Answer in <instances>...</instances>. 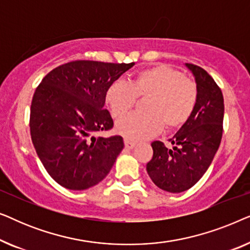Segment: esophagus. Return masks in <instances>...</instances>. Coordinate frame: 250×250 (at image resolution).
I'll return each mask as SVG.
<instances>
[{
	"mask_svg": "<svg viewBox=\"0 0 250 250\" xmlns=\"http://www.w3.org/2000/svg\"><path fill=\"white\" fill-rule=\"evenodd\" d=\"M124 145H125V148L126 149H133L134 148V146H136V143L135 142H132V141H129V140H124Z\"/></svg>",
	"mask_w": 250,
	"mask_h": 250,
	"instance_id": "1",
	"label": "esophagus"
}]
</instances>
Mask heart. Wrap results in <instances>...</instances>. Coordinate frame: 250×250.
Segmentation results:
<instances>
[{"instance_id":"heart-1","label":"heart","mask_w":250,"mask_h":250,"mask_svg":"<svg viewBox=\"0 0 250 250\" xmlns=\"http://www.w3.org/2000/svg\"><path fill=\"white\" fill-rule=\"evenodd\" d=\"M145 97L146 112L131 114L116 125L118 134L129 141L151 138L164 125L175 129L186 124L196 107L198 92L192 81L167 64L139 71L129 83L116 81L105 91V102L116 119L131 110L136 98Z\"/></svg>"}]
</instances>
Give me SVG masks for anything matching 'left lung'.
Listing matches in <instances>:
<instances>
[{
    "instance_id": "1",
    "label": "left lung",
    "mask_w": 250,
    "mask_h": 250,
    "mask_svg": "<svg viewBox=\"0 0 250 250\" xmlns=\"http://www.w3.org/2000/svg\"><path fill=\"white\" fill-rule=\"evenodd\" d=\"M197 85V104L186 124L170 139L173 149L151 143L152 159L146 164L150 179L159 189L180 193L199 181L220 146L223 133L224 100L213 77L196 64L186 63Z\"/></svg>"
}]
</instances>
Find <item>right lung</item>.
I'll list each match as a JSON object with an SVG mask.
<instances>
[{"mask_svg": "<svg viewBox=\"0 0 250 250\" xmlns=\"http://www.w3.org/2000/svg\"><path fill=\"white\" fill-rule=\"evenodd\" d=\"M131 63L80 60L51 70L34 93L30 135L50 176L69 190L101 182L124 148L119 135L104 138L114 122L104 109L105 91Z\"/></svg>", "mask_w": 250, "mask_h": 250, "instance_id": "obj_1", "label": "right lung"}]
</instances>
